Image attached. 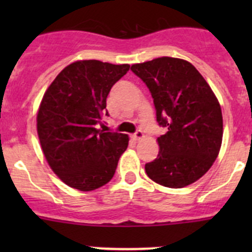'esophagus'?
<instances>
[{
	"label": "esophagus",
	"mask_w": 252,
	"mask_h": 252,
	"mask_svg": "<svg viewBox=\"0 0 252 252\" xmlns=\"http://www.w3.org/2000/svg\"><path fill=\"white\" fill-rule=\"evenodd\" d=\"M141 138H144V134H142V131L140 130V129H138V130L133 134V139L139 140V139H141Z\"/></svg>",
	"instance_id": "1"
}]
</instances>
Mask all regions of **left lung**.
Returning a JSON list of instances; mask_svg holds the SVG:
<instances>
[{"label": "left lung", "mask_w": 252, "mask_h": 252, "mask_svg": "<svg viewBox=\"0 0 252 252\" xmlns=\"http://www.w3.org/2000/svg\"><path fill=\"white\" fill-rule=\"evenodd\" d=\"M154 98L156 118L167 133L157 158L145 164L150 179L184 188L204 175L220 152L223 118L220 102L199 70L184 60L159 57L133 64Z\"/></svg>", "instance_id": "8db88e82"}]
</instances>
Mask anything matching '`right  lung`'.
<instances>
[{
    "label": "right lung",
    "mask_w": 252,
    "mask_h": 252,
    "mask_svg": "<svg viewBox=\"0 0 252 252\" xmlns=\"http://www.w3.org/2000/svg\"><path fill=\"white\" fill-rule=\"evenodd\" d=\"M129 64L78 61L56 77L37 112V134L52 171L80 191H91L113 178L128 147L126 134L97 129L108 116L106 98Z\"/></svg>",
    "instance_id": "add662e5"
}]
</instances>
